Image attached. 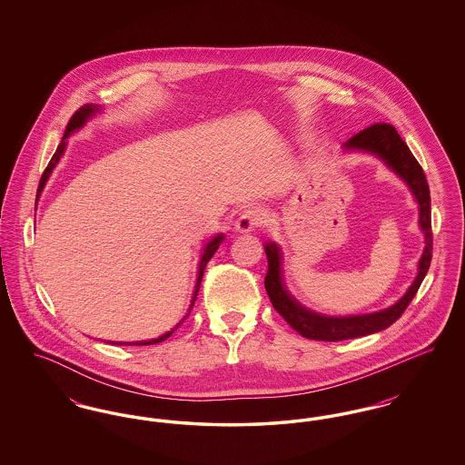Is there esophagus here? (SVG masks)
Returning a JSON list of instances; mask_svg holds the SVG:
<instances>
[{
    "label": "esophagus",
    "instance_id": "1",
    "mask_svg": "<svg viewBox=\"0 0 465 465\" xmlns=\"http://www.w3.org/2000/svg\"><path fill=\"white\" fill-rule=\"evenodd\" d=\"M265 223V214L258 209H245L242 214L239 216V220L235 222V228L241 233H249L252 230H256L258 226H262Z\"/></svg>",
    "mask_w": 465,
    "mask_h": 465
}]
</instances>
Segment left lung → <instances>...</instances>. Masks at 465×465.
<instances>
[{
  "mask_svg": "<svg viewBox=\"0 0 465 465\" xmlns=\"http://www.w3.org/2000/svg\"><path fill=\"white\" fill-rule=\"evenodd\" d=\"M349 152H366L378 156L385 162L389 169H392L411 190L413 197L419 202V224H420L423 237H425V249L419 262V273L413 284L406 291V294L391 305L389 309L378 310L373 313L364 315H321L317 312L305 309L298 303L289 292L284 281L281 262L282 254L275 242L265 243L266 260H268V272L265 277V289L268 298L284 321L294 331L310 340L321 341H340L351 340L357 336H366L373 332L381 331L394 324L402 312L408 309L411 300L415 298L417 291L420 288L421 281L427 275V270L432 260V226H430V193L425 174L421 171L420 163L410 152L406 143L401 139L398 131L391 124H375L364 131L352 135L345 144Z\"/></svg>",
  "mask_w": 465,
  "mask_h": 465,
  "instance_id": "obj_1",
  "label": "left lung"
}]
</instances>
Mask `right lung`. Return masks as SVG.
Listing matches in <instances>:
<instances>
[{
    "label": "right lung",
    "instance_id": "1",
    "mask_svg": "<svg viewBox=\"0 0 465 465\" xmlns=\"http://www.w3.org/2000/svg\"><path fill=\"white\" fill-rule=\"evenodd\" d=\"M99 106H94V104H85V106H82L80 110L76 111L74 114H73V118L69 120V124H67L66 133H64V137H63V141H61V144L57 146V150H55V153L52 156V160L48 162V165H46V169H45L44 176L40 179V186H38V195H40V192L45 188V183L48 181V177L52 174V171L55 169V165L59 163V160H61V156L64 153V150H66V139L69 137V134L74 133V131H78V129H82L84 125H85V122L89 120L90 116H94L95 113H99ZM223 239H224V235L223 233H218V235H214L209 242L205 243V247H203V252H202V258H200V265H199V275H197V284H195V289H193V296H192V305H190V309H188V313L177 322L176 326L171 330V331L165 332V334H162V336H158V338H153V340H148V341H135V343H125V345H153V343H158V341H163V340H167L173 332L176 331L177 328L184 322V319L190 315V312L193 309V303H195V300H197V294H199L200 282H202V277H203V270H205V266L209 263V260L214 256V252L218 251V247H220V243L223 242ZM122 345V343H120Z\"/></svg>",
    "mask_w": 465,
    "mask_h": 465
}]
</instances>
